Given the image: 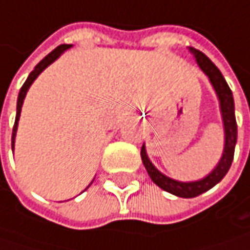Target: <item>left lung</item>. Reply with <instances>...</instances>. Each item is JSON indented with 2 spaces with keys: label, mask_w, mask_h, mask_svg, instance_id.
<instances>
[{
  "label": "left lung",
  "mask_w": 250,
  "mask_h": 250,
  "mask_svg": "<svg viewBox=\"0 0 250 250\" xmlns=\"http://www.w3.org/2000/svg\"><path fill=\"white\" fill-rule=\"evenodd\" d=\"M188 50L191 51V55L194 56L200 69L208 75L213 90L218 96V101H219V111H221V118H222V124H224V151H222L219 162L213 167V170L210 173H208L205 178H202L199 181L182 182V181H176V179L166 176L151 163V160L146 154L145 144L142 145V149H141L142 163H144L149 178L152 179V182L155 185H158L162 189H165L173 195H178V197H182V199L197 197V195L209 191L218 182L222 181V178L227 175L231 163H233L234 148H236V142H237V123H236V115H234V99H233V93H231L225 78L222 77L221 71L215 66V63L205 55V53H202L197 48H192V47H189Z\"/></svg>",
  "instance_id": "obj_1"
}]
</instances>
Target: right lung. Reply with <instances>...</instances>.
Masks as SVG:
<instances>
[{"label":"right lung","instance_id":"add662e5","mask_svg":"<svg viewBox=\"0 0 250 250\" xmlns=\"http://www.w3.org/2000/svg\"><path fill=\"white\" fill-rule=\"evenodd\" d=\"M72 45L71 44H62V45H59V47H56L55 50H53L51 53H48V55L34 68V71L28 75V78H26V81L23 83V85H22V88H21V92H19V96H17V108H16V121H14V127H13V135H11V149H14V141H16V133H17V126H19V118H21V112H22V105H23V101H25V98H26V93H28V90H29V87L32 85V83L38 78V75L48 66V65H51L53 62H55L56 59H59L63 53L68 50V48H71ZM95 181V179H93ZM92 181V182H93ZM92 182L88 184L87 187H85V189L92 185ZM84 189V191H85Z\"/></svg>","mask_w":250,"mask_h":250}]
</instances>
